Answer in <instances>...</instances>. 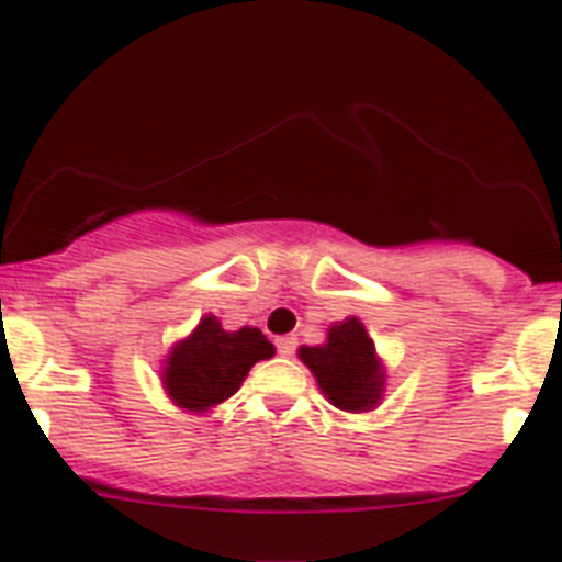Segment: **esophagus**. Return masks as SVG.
<instances>
[{
    "label": "esophagus",
    "mask_w": 562,
    "mask_h": 562,
    "mask_svg": "<svg viewBox=\"0 0 562 562\" xmlns=\"http://www.w3.org/2000/svg\"><path fill=\"white\" fill-rule=\"evenodd\" d=\"M277 350H280V356H294L296 353V336H280V339H277Z\"/></svg>",
    "instance_id": "1"
}]
</instances>
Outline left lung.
Returning <instances> with one entry per match:
<instances>
[{
  "mask_svg": "<svg viewBox=\"0 0 562 562\" xmlns=\"http://www.w3.org/2000/svg\"><path fill=\"white\" fill-rule=\"evenodd\" d=\"M300 359L314 370L322 393L339 409H368L382 396V370L373 339L359 319H345L328 330V345L300 348Z\"/></svg>",
  "mask_w": 562,
  "mask_h": 562,
  "instance_id": "1",
  "label": "left lung"
}]
</instances>
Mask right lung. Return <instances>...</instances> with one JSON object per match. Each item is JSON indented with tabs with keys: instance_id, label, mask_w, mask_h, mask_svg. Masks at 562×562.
<instances>
[{
	"instance_id": "right-lung-1",
	"label": "right lung",
	"mask_w": 562,
	"mask_h": 562,
	"mask_svg": "<svg viewBox=\"0 0 562 562\" xmlns=\"http://www.w3.org/2000/svg\"><path fill=\"white\" fill-rule=\"evenodd\" d=\"M274 345L257 328L223 330L217 316H203L194 334L169 353L164 384L187 409H206L237 393L248 370L271 359Z\"/></svg>"
}]
</instances>
